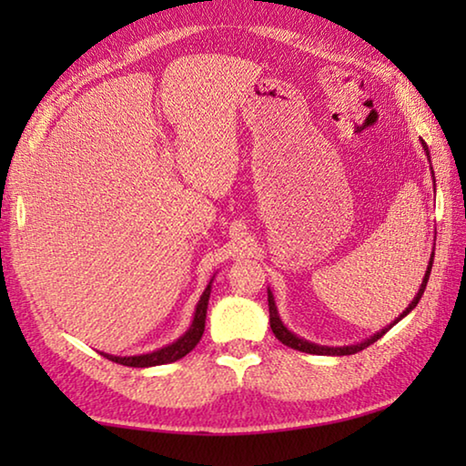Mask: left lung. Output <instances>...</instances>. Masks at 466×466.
Returning a JSON list of instances; mask_svg holds the SVG:
<instances>
[{"mask_svg":"<svg viewBox=\"0 0 466 466\" xmlns=\"http://www.w3.org/2000/svg\"><path fill=\"white\" fill-rule=\"evenodd\" d=\"M421 144H423L425 154H428V157H430V152H428V146H425V141H421ZM431 175H433V170H431ZM433 183H436V180H433ZM431 263H433V252H431L428 271H425V278H423L421 286H420V291H417V296L413 298V302L407 306V309L403 310V314H399V319H394L392 325H397V322H399L400 319H405L407 314L411 312L417 304H420V299H421L423 291H425V286H428V279H430V273H431ZM267 302H269V322H271L273 335L278 337L283 345L291 347V350H298V351H304V353H314V356H351V353H358V351H361V350H366L368 345H372L374 341H378V339H380V337L386 333V330H389V329L392 327V325L384 327L382 330H378L376 335H372L370 339H366V341H361V343H358V345H343V347L317 345V343H310V341H306V339L294 335V333H291V330H288L286 325H283L281 319H279V314H278V306H275V298H273V294H271V289H267Z\"/></svg>","mask_w":466,"mask_h":466,"instance_id":"8db88e82","label":"left lung"}]
</instances>
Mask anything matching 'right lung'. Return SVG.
Here are the masks:
<instances>
[{"label":"right lung","instance_id":"1","mask_svg":"<svg viewBox=\"0 0 466 466\" xmlns=\"http://www.w3.org/2000/svg\"><path fill=\"white\" fill-rule=\"evenodd\" d=\"M209 294H211V281L208 283V288L199 298V304L195 309V317L191 327H188L187 333L183 337H178L175 343H170L162 350L152 351V353H144V356H108V353H102L106 360L115 361V364L121 366H129V368H149V366H162V364H170V361H177L180 358H185L188 351L195 350V345L199 343V339L205 330V314H208V302H209Z\"/></svg>","mask_w":466,"mask_h":466}]
</instances>
